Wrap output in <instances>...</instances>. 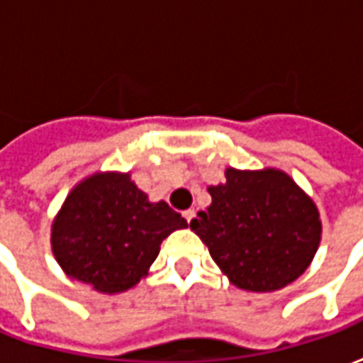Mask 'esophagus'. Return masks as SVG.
Wrapping results in <instances>:
<instances>
[{
	"label": "esophagus",
	"instance_id": "34e87169",
	"mask_svg": "<svg viewBox=\"0 0 363 363\" xmlns=\"http://www.w3.org/2000/svg\"><path fill=\"white\" fill-rule=\"evenodd\" d=\"M182 216H184V218H186V221H192L194 220V216H196V212H194V210H192V208H190V210H184V213H182Z\"/></svg>",
	"mask_w": 363,
	"mask_h": 363
}]
</instances>
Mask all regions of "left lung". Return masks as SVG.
I'll return each mask as SVG.
<instances>
[{
    "label": "left lung",
    "instance_id": "1",
    "mask_svg": "<svg viewBox=\"0 0 363 363\" xmlns=\"http://www.w3.org/2000/svg\"><path fill=\"white\" fill-rule=\"evenodd\" d=\"M208 192L212 204L190 229L237 288L274 291L311 264L323 229L319 210L289 174L229 167L225 182Z\"/></svg>",
    "mask_w": 363,
    "mask_h": 363
}]
</instances>
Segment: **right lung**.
I'll return each instance as SVG.
<instances>
[{"instance_id": "obj_1", "label": "right lung", "mask_w": 363, "mask_h": 363, "mask_svg": "<svg viewBox=\"0 0 363 363\" xmlns=\"http://www.w3.org/2000/svg\"><path fill=\"white\" fill-rule=\"evenodd\" d=\"M186 225L167 202H150L128 173H95L60 208L52 252L72 280L118 294L142 280L163 239Z\"/></svg>"}]
</instances>
